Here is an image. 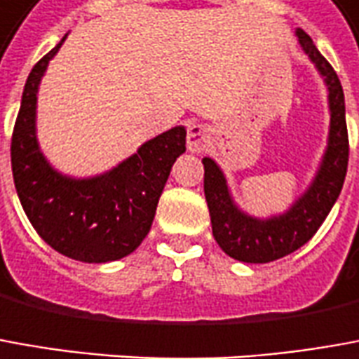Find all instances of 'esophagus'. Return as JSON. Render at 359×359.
<instances>
[{
  "instance_id": "34e87169",
  "label": "esophagus",
  "mask_w": 359,
  "mask_h": 359,
  "mask_svg": "<svg viewBox=\"0 0 359 359\" xmlns=\"http://www.w3.org/2000/svg\"><path fill=\"white\" fill-rule=\"evenodd\" d=\"M210 144V134H208V128L202 124H192L188 126V136H187V147L188 151L192 154H202L205 147Z\"/></svg>"
}]
</instances>
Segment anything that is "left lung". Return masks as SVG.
<instances>
[{
    "label": "left lung",
    "instance_id": "left-lung-1",
    "mask_svg": "<svg viewBox=\"0 0 359 359\" xmlns=\"http://www.w3.org/2000/svg\"><path fill=\"white\" fill-rule=\"evenodd\" d=\"M297 39L305 54L317 66L328 87L330 132L327 154L307 192L282 215L257 219L243 214L229 194L222 169L214 159L204 157V194L212 217V233L225 255L241 262H272L292 255L317 233L342 190L348 169V128H346L344 91L337 72L320 54L305 31L297 29Z\"/></svg>",
    "mask_w": 359,
    "mask_h": 359
}]
</instances>
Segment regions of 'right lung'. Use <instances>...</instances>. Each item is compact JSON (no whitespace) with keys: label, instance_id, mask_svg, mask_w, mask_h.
Wrapping results in <instances>:
<instances>
[{"label":"right lung","instance_id":"obj_1","mask_svg":"<svg viewBox=\"0 0 359 359\" xmlns=\"http://www.w3.org/2000/svg\"><path fill=\"white\" fill-rule=\"evenodd\" d=\"M62 42L36 62L25 83L11 137L15 188L29 222L52 249L81 262H110L134 252L151 229L172 163L187 151V130L171 128L93 179L54 171L40 154L34 122L40 79Z\"/></svg>","mask_w":359,"mask_h":359}]
</instances>
